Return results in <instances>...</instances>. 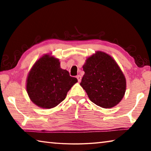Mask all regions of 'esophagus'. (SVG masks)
<instances>
[{
	"instance_id": "obj_1",
	"label": "esophagus",
	"mask_w": 151,
	"mask_h": 151,
	"mask_svg": "<svg viewBox=\"0 0 151 151\" xmlns=\"http://www.w3.org/2000/svg\"><path fill=\"white\" fill-rule=\"evenodd\" d=\"M76 78L78 79V81L79 82V83H80L81 81V76L80 75H77V76H76Z\"/></svg>"
}]
</instances>
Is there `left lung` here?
Listing matches in <instances>:
<instances>
[{
	"instance_id": "1",
	"label": "left lung",
	"mask_w": 151,
	"mask_h": 151,
	"mask_svg": "<svg viewBox=\"0 0 151 151\" xmlns=\"http://www.w3.org/2000/svg\"><path fill=\"white\" fill-rule=\"evenodd\" d=\"M83 67L85 75L80 85L93 103L109 109L121 102L126 91V79L111 56L97 51Z\"/></svg>"
}]
</instances>
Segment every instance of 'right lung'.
Masks as SVG:
<instances>
[{
    "label": "right lung",
    "mask_w": 151,
    "mask_h": 151,
    "mask_svg": "<svg viewBox=\"0 0 151 151\" xmlns=\"http://www.w3.org/2000/svg\"><path fill=\"white\" fill-rule=\"evenodd\" d=\"M76 82L77 79L60 68L58 58L45 55L30 69L27 79V91L36 105L52 109L65 100L68 91Z\"/></svg>",
    "instance_id": "obj_1"
}]
</instances>
